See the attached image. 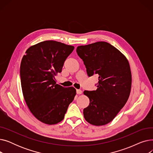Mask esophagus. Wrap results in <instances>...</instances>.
Instances as JSON below:
<instances>
[{"label": "esophagus", "mask_w": 153, "mask_h": 153, "mask_svg": "<svg viewBox=\"0 0 153 153\" xmlns=\"http://www.w3.org/2000/svg\"><path fill=\"white\" fill-rule=\"evenodd\" d=\"M76 92H77V94H81L82 93V91L81 90H80V89H77Z\"/></svg>", "instance_id": "obj_1"}]
</instances>
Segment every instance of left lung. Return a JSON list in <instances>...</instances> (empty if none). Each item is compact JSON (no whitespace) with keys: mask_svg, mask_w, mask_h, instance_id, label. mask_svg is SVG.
<instances>
[{"mask_svg":"<svg viewBox=\"0 0 153 153\" xmlns=\"http://www.w3.org/2000/svg\"><path fill=\"white\" fill-rule=\"evenodd\" d=\"M76 52L84 61L87 75L99 76L97 90L84 92L90 100L83 111L84 118L93 125H106L129 98L131 87L129 62L116 48L105 42L79 46Z\"/></svg>","mask_w":153,"mask_h":153,"instance_id":"1","label":"left lung"}]
</instances>
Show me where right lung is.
Segmentation results:
<instances>
[{
	"instance_id": "right-lung-1",
	"label": "right lung",
	"mask_w": 153,
	"mask_h": 153,
	"mask_svg": "<svg viewBox=\"0 0 153 153\" xmlns=\"http://www.w3.org/2000/svg\"><path fill=\"white\" fill-rule=\"evenodd\" d=\"M74 49L73 46L48 40L30 47L22 59L24 99L32 114L45 124L61 122L76 94L74 87L56 84L55 79Z\"/></svg>"
}]
</instances>
